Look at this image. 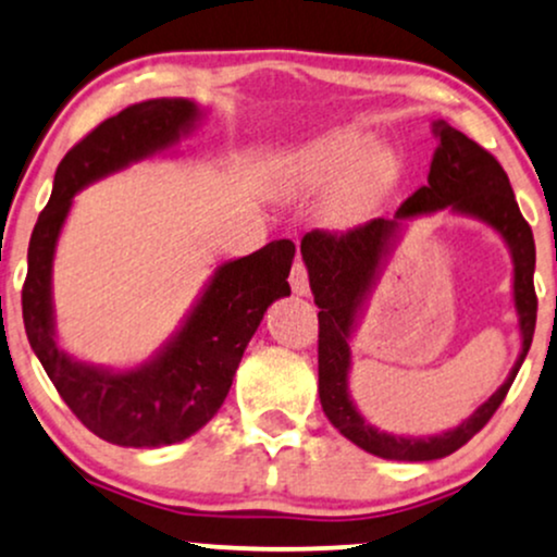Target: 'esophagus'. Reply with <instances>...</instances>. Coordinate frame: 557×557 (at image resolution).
I'll use <instances>...</instances> for the list:
<instances>
[{
  "label": "esophagus",
  "instance_id": "esophagus-1",
  "mask_svg": "<svg viewBox=\"0 0 557 557\" xmlns=\"http://www.w3.org/2000/svg\"><path fill=\"white\" fill-rule=\"evenodd\" d=\"M289 284H292V292L299 294V297H305L307 292H310V278H307V268L302 260H297L289 273Z\"/></svg>",
  "mask_w": 557,
  "mask_h": 557
}]
</instances>
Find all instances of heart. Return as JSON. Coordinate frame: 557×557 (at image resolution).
Returning a JSON list of instances; mask_svg holds the SVG:
<instances>
[{"mask_svg":"<svg viewBox=\"0 0 557 557\" xmlns=\"http://www.w3.org/2000/svg\"><path fill=\"white\" fill-rule=\"evenodd\" d=\"M377 148L381 143L372 133L355 127L336 129L297 156L294 182L312 193H323V189L344 185L357 175L349 200H346V211H362L396 180V161L391 156H377Z\"/></svg>","mask_w":557,"mask_h":557,"instance_id":"heart-1","label":"heart"}]
</instances>
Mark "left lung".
Returning <instances> with one entry per match:
<instances>
[{
  "label": "left lung",
  "mask_w": 557,
  "mask_h": 557,
  "mask_svg": "<svg viewBox=\"0 0 557 557\" xmlns=\"http://www.w3.org/2000/svg\"><path fill=\"white\" fill-rule=\"evenodd\" d=\"M437 148L430 163L428 185L401 202L394 219H372L349 228L346 234L315 232L305 234L302 260L315 294L318 312V394L325 417L344 437L372 456L391 461H433L459 450L490 422V417L511 388L516 372L532 346L537 323V294H534V237L519 211L511 182L503 166L485 148L448 122H433ZM450 210L482 220L495 227L509 245L515 260V304L520 312L522 351L507 383L465 421L459 429L441 436L411 438L377 431L358 414L348 396L350 350L348 342L361 317L371 286L376 283L382 263L400 236L403 221L417 214Z\"/></svg>",
  "instance_id": "obj_1"
}]
</instances>
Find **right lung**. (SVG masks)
I'll list each match as a JSON object with an SVG mask.
<instances>
[{
    "instance_id": "right-lung-1",
    "label": "right lung",
    "mask_w": 557,
    "mask_h": 557,
    "mask_svg": "<svg viewBox=\"0 0 557 557\" xmlns=\"http://www.w3.org/2000/svg\"><path fill=\"white\" fill-rule=\"evenodd\" d=\"M200 116L202 109L189 98H150L98 124L59 161L51 198L30 234L23 284V323L30 349L72 414L114 446H172L206 428L224 404L265 310L292 294L286 278L294 242L276 239L215 268L180 331L133 370L77 362L59 346L51 268L72 198L129 163L174 148L193 133Z\"/></svg>"
}]
</instances>
